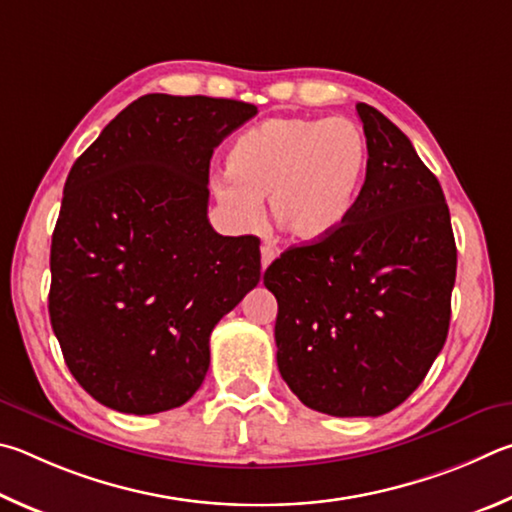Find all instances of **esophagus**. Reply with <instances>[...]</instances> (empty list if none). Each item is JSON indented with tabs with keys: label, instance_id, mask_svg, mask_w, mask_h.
<instances>
[{
	"label": "esophagus",
	"instance_id": "34e87169",
	"mask_svg": "<svg viewBox=\"0 0 512 512\" xmlns=\"http://www.w3.org/2000/svg\"><path fill=\"white\" fill-rule=\"evenodd\" d=\"M274 256H276L274 247H270V245H263L261 247V267H263V270H267V267H270V263L274 261Z\"/></svg>",
	"mask_w": 512,
	"mask_h": 512
}]
</instances>
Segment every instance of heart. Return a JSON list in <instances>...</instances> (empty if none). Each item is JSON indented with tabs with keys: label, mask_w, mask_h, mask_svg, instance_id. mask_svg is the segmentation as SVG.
<instances>
[{
	"label": "heart",
	"mask_w": 512,
	"mask_h": 512,
	"mask_svg": "<svg viewBox=\"0 0 512 512\" xmlns=\"http://www.w3.org/2000/svg\"><path fill=\"white\" fill-rule=\"evenodd\" d=\"M369 146L360 125L333 116H274L231 143L215 200L242 229L261 218V200L292 240H326L344 227L360 197Z\"/></svg>",
	"instance_id": "heart-1"
}]
</instances>
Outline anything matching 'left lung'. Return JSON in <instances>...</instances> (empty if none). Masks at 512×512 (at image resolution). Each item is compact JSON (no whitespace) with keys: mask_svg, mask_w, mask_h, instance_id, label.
Segmentation results:
<instances>
[{"mask_svg":"<svg viewBox=\"0 0 512 512\" xmlns=\"http://www.w3.org/2000/svg\"><path fill=\"white\" fill-rule=\"evenodd\" d=\"M369 164L351 218L333 236L285 249L263 283L279 301L283 380L328 416L402 405L447 339L456 245L443 188L398 125L366 103Z\"/></svg>","mask_w":512,"mask_h":512,"instance_id":"left-lung-1","label":"left lung"}]
</instances>
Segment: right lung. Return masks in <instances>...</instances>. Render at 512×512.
Returning <instances> with one entry per match:
<instances>
[{"label": "right lung", "instance_id": "add662e5", "mask_svg": "<svg viewBox=\"0 0 512 512\" xmlns=\"http://www.w3.org/2000/svg\"><path fill=\"white\" fill-rule=\"evenodd\" d=\"M256 105L146 94L71 166L51 238L49 317L69 371L121 414L184 405L215 324L261 281L256 236L211 227L213 148Z\"/></svg>", "mask_w": 512, "mask_h": 512}]
</instances>
